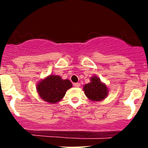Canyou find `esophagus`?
<instances>
[{
    "mask_svg": "<svg viewBox=\"0 0 148 148\" xmlns=\"http://www.w3.org/2000/svg\"><path fill=\"white\" fill-rule=\"evenodd\" d=\"M74 86H75V87H79V86H80V84L79 83H74Z\"/></svg>",
    "mask_w": 148,
    "mask_h": 148,
    "instance_id": "1",
    "label": "esophagus"
}]
</instances>
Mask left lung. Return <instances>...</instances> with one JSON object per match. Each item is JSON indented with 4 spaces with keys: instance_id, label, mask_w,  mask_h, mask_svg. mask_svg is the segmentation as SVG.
Returning a JSON list of instances; mask_svg holds the SVG:
<instances>
[{
    "instance_id": "left-lung-1",
    "label": "left lung",
    "mask_w": 148,
    "mask_h": 148,
    "mask_svg": "<svg viewBox=\"0 0 148 148\" xmlns=\"http://www.w3.org/2000/svg\"><path fill=\"white\" fill-rule=\"evenodd\" d=\"M83 90L88 99L94 102L102 101L108 95L107 86L96 76L91 77L90 82L84 85Z\"/></svg>"
}]
</instances>
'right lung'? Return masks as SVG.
I'll return each instance as SVG.
<instances>
[{
	"label": "right lung",
	"instance_id": "1",
	"mask_svg": "<svg viewBox=\"0 0 148 148\" xmlns=\"http://www.w3.org/2000/svg\"><path fill=\"white\" fill-rule=\"evenodd\" d=\"M71 86L72 84L69 79H62L58 75H49L38 83L36 89L43 100L55 104L64 97L66 92Z\"/></svg>",
	"mask_w": 148,
	"mask_h": 148
}]
</instances>
